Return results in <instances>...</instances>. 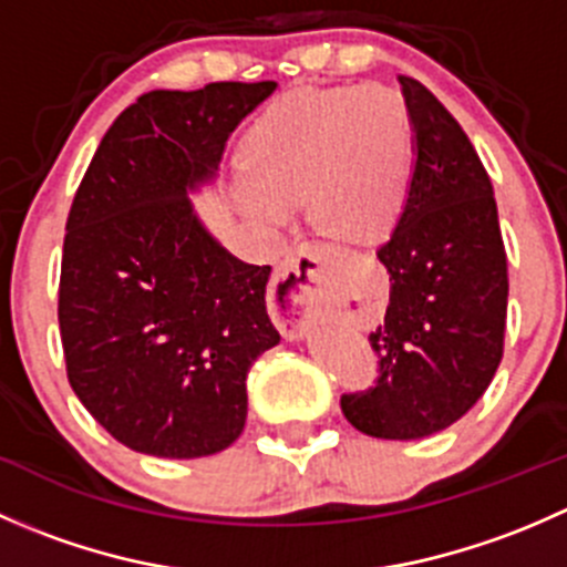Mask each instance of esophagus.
Wrapping results in <instances>:
<instances>
[{"label":"esophagus","mask_w":567,"mask_h":567,"mask_svg":"<svg viewBox=\"0 0 567 567\" xmlns=\"http://www.w3.org/2000/svg\"><path fill=\"white\" fill-rule=\"evenodd\" d=\"M326 257L323 251L301 247L293 257L279 262L268 290V310L285 337H299L312 310L323 296Z\"/></svg>","instance_id":"34e87169"}]
</instances>
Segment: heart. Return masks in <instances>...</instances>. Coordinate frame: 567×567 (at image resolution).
<instances>
[{
  "label": "heart",
  "instance_id": "obj_1",
  "mask_svg": "<svg viewBox=\"0 0 567 567\" xmlns=\"http://www.w3.org/2000/svg\"><path fill=\"white\" fill-rule=\"evenodd\" d=\"M414 175V123L390 84L301 87L274 101L241 145L233 199L255 227L282 230L301 203L320 236L384 238Z\"/></svg>",
  "mask_w": 567,
  "mask_h": 567
}]
</instances>
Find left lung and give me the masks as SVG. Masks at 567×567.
Instances as JSON below:
<instances>
[{
	"instance_id": "left-lung-1",
	"label": "left lung",
	"mask_w": 567,
	"mask_h": 567,
	"mask_svg": "<svg viewBox=\"0 0 567 567\" xmlns=\"http://www.w3.org/2000/svg\"><path fill=\"white\" fill-rule=\"evenodd\" d=\"M414 123V175L392 236L375 249L390 274L386 316L370 331L375 386L340 398L375 439H422L458 422L505 353L507 255L491 177L458 120L400 76Z\"/></svg>"
}]
</instances>
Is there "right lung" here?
<instances>
[{"label":"right lung","instance_id":"right-lung-1","mask_svg":"<svg viewBox=\"0 0 567 567\" xmlns=\"http://www.w3.org/2000/svg\"><path fill=\"white\" fill-rule=\"evenodd\" d=\"M274 87L140 95L76 188L56 299L68 381L136 453L203 458L230 447L247 422L251 362L279 342L266 307L271 266L219 247L186 199Z\"/></svg>","mask_w":567,"mask_h":567}]
</instances>
